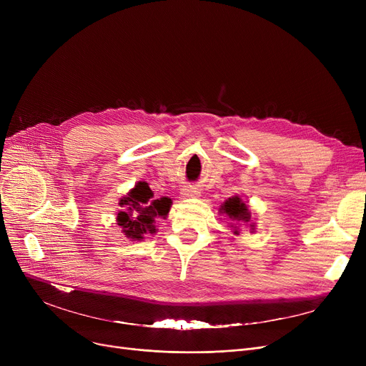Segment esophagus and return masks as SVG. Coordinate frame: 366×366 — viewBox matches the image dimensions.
Returning a JSON list of instances; mask_svg holds the SVG:
<instances>
[{
    "instance_id": "1",
    "label": "esophagus",
    "mask_w": 366,
    "mask_h": 366,
    "mask_svg": "<svg viewBox=\"0 0 366 366\" xmlns=\"http://www.w3.org/2000/svg\"><path fill=\"white\" fill-rule=\"evenodd\" d=\"M181 194H182V197H196L200 193H199V189L194 187H185V188H182Z\"/></svg>"
}]
</instances>
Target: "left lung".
<instances>
[{
    "mask_svg": "<svg viewBox=\"0 0 366 366\" xmlns=\"http://www.w3.org/2000/svg\"><path fill=\"white\" fill-rule=\"evenodd\" d=\"M221 212L225 214L228 218H232L233 221H244V222H247L249 219H251V215H249L247 206L239 197L228 199L221 206ZM251 227H254V225H251ZM234 233H237V232H234Z\"/></svg>",
    "mask_w": 366,
    "mask_h": 366,
    "instance_id": "obj_1",
    "label": "left lung"
}]
</instances>
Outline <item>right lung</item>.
Instances as JSON below:
<instances>
[{
    "mask_svg": "<svg viewBox=\"0 0 366 366\" xmlns=\"http://www.w3.org/2000/svg\"><path fill=\"white\" fill-rule=\"evenodd\" d=\"M152 196L147 182H138L120 200L122 210L117 215V222L126 237L142 240L145 233H156L154 219L157 217L164 218L169 214L172 200L167 197L152 200Z\"/></svg>",
    "mask_w": 366,
    "mask_h": 366,
    "instance_id": "1",
    "label": "right lung"
}]
</instances>
